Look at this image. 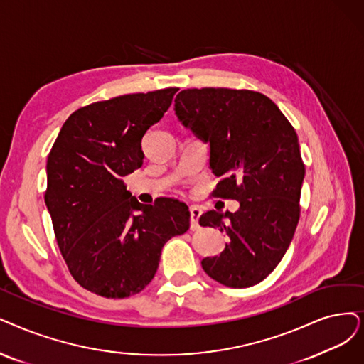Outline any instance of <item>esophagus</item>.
<instances>
[{"label": "esophagus", "mask_w": 364, "mask_h": 364, "mask_svg": "<svg viewBox=\"0 0 364 364\" xmlns=\"http://www.w3.org/2000/svg\"><path fill=\"white\" fill-rule=\"evenodd\" d=\"M190 215H191V230L193 231H196V230H198V218H200V215H201V210L198 209V208H196V206H191L190 208Z\"/></svg>", "instance_id": "esophagus-1"}]
</instances>
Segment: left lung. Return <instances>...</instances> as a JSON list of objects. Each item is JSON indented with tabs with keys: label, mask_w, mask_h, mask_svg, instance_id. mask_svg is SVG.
<instances>
[{
	"label": "left lung",
	"mask_w": 364,
	"mask_h": 364,
	"mask_svg": "<svg viewBox=\"0 0 364 364\" xmlns=\"http://www.w3.org/2000/svg\"><path fill=\"white\" fill-rule=\"evenodd\" d=\"M174 112L210 144L209 164L221 178L213 197L240 203L235 213L200 216V225L230 239L220 255L203 258L201 267L225 287H252L279 264L300 218L304 164L296 129L269 97L248 90H185Z\"/></svg>",
	"instance_id": "obj_1"
}]
</instances>
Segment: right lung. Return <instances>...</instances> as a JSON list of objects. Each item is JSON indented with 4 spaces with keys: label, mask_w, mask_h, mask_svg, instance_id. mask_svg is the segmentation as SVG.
<instances>
[{
    "label": "right lung",
    "mask_w": 364,
    "mask_h": 364,
    "mask_svg": "<svg viewBox=\"0 0 364 364\" xmlns=\"http://www.w3.org/2000/svg\"><path fill=\"white\" fill-rule=\"evenodd\" d=\"M176 92L127 94L80 107L48 156L45 201L58 246L76 282L101 297L140 293L154 279L166 242L190 228L185 203L141 205L122 181L141 167V139Z\"/></svg>",
    "instance_id": "obj_1"
}]
</instances>
